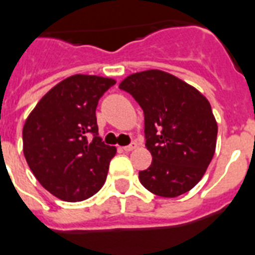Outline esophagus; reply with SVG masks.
Returning <instances> with one entry per match:
<instances>
[{
    "instance_id": "34e87169",
    "label": "esophagus",
    "mask_w": 255,
    "mask_h": 255,
    "mask_svg": "<svg viewBox=\"0 0 255 255\" xmlns=\"http://www.w3.org/2000/svg\"><path fill=\"white\" fill-rule=\"evenodd\" d=\"M135 147H137V143H130V145L128 146H124L122 150H124V151H131V150H134Z\"/></svg>"
}]
</instances>
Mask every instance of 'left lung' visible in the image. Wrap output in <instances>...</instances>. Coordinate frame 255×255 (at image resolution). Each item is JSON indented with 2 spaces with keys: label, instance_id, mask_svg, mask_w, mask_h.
Listing matches in <instances>:
<instances>
[{
  "label": "left lung",
  "instance_id": "obj_1",
  "mask_svg": "<svg viewBox=\"0 0 255 255\" xmlns=\"http://www.w3.org/2000/svg\"><path fill=\"white\" fill-rule=\"evenodd\" d=\"M120 89L133 96L145 116V145L153 161L139 171L142 185L165 198L193 189L216 151L218 126L206 97L155 69L130 74Z\"/></svg>",
  "mask_w": 255,
  "mask_h": 255
}]
</instances>
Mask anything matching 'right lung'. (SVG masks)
I'll list each match as a JSON object with an SVG mask.
<instances>
[{"instance_id": "1", "label": "right lung", "mask_w": 255, "mask_h": 255, "mask_svg": "<svg viewBox=\"0 0 255 255\" xmlns=\"http://www.w3.org/2000/svg\"><path fill=\"white\" fill-rule=\"evenodd\" d=\"M114 84L106 77H68L50 89L26 118L23 155L38 182L57 198L84 201L105 183L117 150L98 137L96 109Z\"/></svg>"}]
</instances>
